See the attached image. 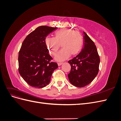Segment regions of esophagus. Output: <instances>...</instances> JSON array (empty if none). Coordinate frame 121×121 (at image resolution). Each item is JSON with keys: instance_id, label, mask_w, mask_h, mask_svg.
<instances>
[{"instance_id": "obj_1", "label": "esophagus", "mask_w": 121, "mask_h": 121, "mask_svg": "<svg viewBox=\"0 0 121 121\" xmlns=\"http://www.w3.org/2000/svg\"><path fill=\"white\" fill-rule=\"evenodd\" d=\"M63 64V63H61V62H60V63H58V66H60V65H61L62 64Z\"/></svg>"}]
</instances>
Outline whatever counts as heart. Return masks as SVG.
I'll return each mask as SVG.
<instances>
[{"mask_svg": "<svg viewBox=\"0 0 121 121\" xmlns=\"http://www.w3.org/2000/svg\"><path fill=\"white\" fill-rule=\"evenodd\" d=\"M45 44L50 53L56 56L60 45L63 47L56 56L57 61H63L72 54H78L82 48L83 38L80 32L69 29H63L56 31L54 37H47L45 39Z\"/></svg>", "mask_w": 121, "mask_h": 121, "instance_id": "b5f03b06", "label": "heart"}]
</instances>
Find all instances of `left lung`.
Instances as JSON below:
<instances>
[{
    "label": "left lung",
    "mask_w": 121,
    "mask_h": 121,
    "mask_svg": "<svg viewBox=\"0 0 121 121\" xmlns=\"http://www.w3.org/2000/svg\"><path fill=\"white\" fill-rule=\"evenodd\" d=\"M83 47L80 53L68 63L71 65L69 81L72 85L83 87L89 84L97 76L100 58L94 43L83 32Z\"/></svg>",
    "instance_id": "obj_1"
}]
</instances>
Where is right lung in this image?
<instances>
[{
    "label": "right lung",
    "mask_w": 121,
    "mask_h": 121,
    "mask_svg": "<svg viewBox=\"0 0 121 121\" xmlns=\"http://www.w3.org/2000/svg\"><path fill=\"white\" fill-rule=\"evenodd\" d=\"M57 28L41 26L29 34L22 44L19 53V72L29 85L41 88L49 83L56 63L48 53L45 43L46 36Z\"/></svg>",
    "instance_id": "obj_1"
}]
</instances>
